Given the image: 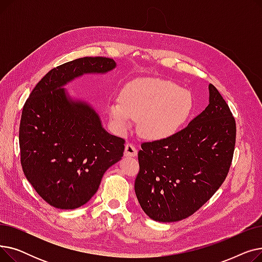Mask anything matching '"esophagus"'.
Masks as SVG:
<instances>
[{"label":"esophagus","mask_w":262,"mask_h":262,"mask_svg":"<svg viewBox=\"0 0 262 262\" xmlns=\"http://www.w3.org/2000/svg\"><path fill=\"white\" fill-rule=\"evenodd\" d=\"M137 153H138V150H137L136 146L133 143H127L125 145V152H124V155L127 157H135L137 156Z\"/></svg>","instance_id":"34e87169"}]
</instances>
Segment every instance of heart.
<instances>
[{"label":"heart","instance_id":"heart-1","mask_svg":"<svg viewBox=\"0 0 262 262\" xmlns=\"http://www.w3.org/2000/svg\"><path fill=\"white\" fill-rule=\"evenodd\" d=\"M109 115L120 130H126L133 119L140 120L141 133L150 139L172 136L193 110L191 93L169 80L138 78L128 81L120 101L109 104Z\"/></svg>","mask_w":262,"mask_h":262}]
</instances>
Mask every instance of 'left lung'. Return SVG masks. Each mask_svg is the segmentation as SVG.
I'll return each mask as SVG.
<instances>
[{"label": "left lung", "instance_id": "left-lung-1", "mask_svg": "<svg viewBox=\"0 0 262 262\" xmlns=\"http://www.w3.org/2000/svg\"><path fill=\"white\" fill-rule=\"evenodd\" d=\"M236 121L217 89L209 105L182 130L141 143L135 192L143 211L176 222L198 211L224 183L236 144Z\"/></svg>", "mask_w": 262, "mask_h": 262}]
</instances>
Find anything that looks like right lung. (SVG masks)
<instances>
[{
	"mask_svg": "<svg viewBox=\"0 0 262 262\" xmlns=\"http://www.w3.org/2000/svg\"><path fill=\"white\" fill-rule=\"evenodd\" d=\"M116 62L82 57L52 69L31 92L20 121L21 166L27 181L48 204L75 209L98 191L104 173L118 162L125 140L108 134L84 102H71L68 81L84 73H105Z\"/></svg>",
	"mask_w": 262,
	"mask_h": 262,
	"instance_id": "add662e5",
	"label": "right lung"
}]
</instances>
